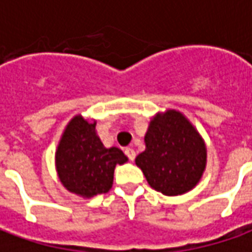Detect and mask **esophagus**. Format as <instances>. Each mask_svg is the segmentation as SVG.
Returning a JSON list of instances; mask_svg holds the SVG:
<instances>
[{
  "mask_svg": "<svg viewBox=\"0 0 252 252\" xmlns=\"http://www.w3.org/2000/svg\"><path fill=\"white\" fill-rule=\"evenodd\" d=\"M126 155L128 157L129 160H133V159L136 158V153H135V150H133V148H126Z\"/></svg>",
  "mask_w": 252,
  "mask_h": 252,
  "instance_id": "esophagus-1",
  "label": "esophagus"
}]
</instances>
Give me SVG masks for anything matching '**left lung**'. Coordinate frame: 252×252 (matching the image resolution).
<instances>
[{"mask_svg": "<svg viewBox=\"0 0 252 252\" xmlns=\"http://www.w3.org/2000/svg\"><path fill=\"white\" fill-rule=\"evenodd\" d=\"M144 140L146 151L135 162L153 189L178 195L197 185L205 169V144L180 112L167 110L155 117Z\"/></svg>", "mask_w": 252, "mask_h": 252, "instance_id": "left-lung-1", "label": "left lung"}]
</instances>
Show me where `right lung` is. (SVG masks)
<instances>
[{
    "instance_id": "obj_1",
    "label": "right lung",
    "mask_w": 252,
    "mask_h": 252,
    "mask_svg": "<svg viewBox=\"0 0 252 252\" xmlns=\"http://www.w3.org/2000/svg\"><path fill=\"white\" fill-rule=\"evenodd\" d=\"M120 148H105L95 135V123L75 116L58 146L57 169L67 190L82 197L109 191L116 164L126 163Z\"/></svg>"
}]
</instances>
